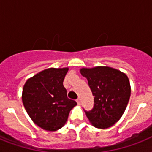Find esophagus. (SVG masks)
<instances>
[{
  "label": "esophagus",
  "mask_w": 152,
  "mask_h": 152,
  "mask_svg": "<svg viewBox=\"0 0 152 152\" xmlns=\"http://www.w3.org/2000/svg\"><path fill=\"white\" fill-rule=\"evenodd\" d=\"M76 102H77V104H78V105H80V99H76Z\"/></svg>",
  "instance_id": "obj_1"
}]
</instances>
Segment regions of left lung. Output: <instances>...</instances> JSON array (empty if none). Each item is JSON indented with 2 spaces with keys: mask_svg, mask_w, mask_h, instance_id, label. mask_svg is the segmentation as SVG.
Returning <instances> with one entry per match:
<instances>
[{
  "mask_svg": "<svg viewBox=\"0 0 152 152\" xmlns=\"http://www.w3.org/2000/svg\"><path fill=\"white\" fill-rule=\"evenodd\" d=\"M81 75L87 78L94 97V107L85 111L93 126L107 129L121 118L131 94L129 80L122 72L108 66L83 68Z\"/></svg>",
  "mask_w": 152,
  "mask_h": 152,
  "instance_id": "1",
  "label": "left lung"
}]
</instances>
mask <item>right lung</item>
I'll list each match as a JSON object with an SVG mask.
<instances>
[{"mask_svg": "<svg viewBox=\"0 0 152 152\" xmlns=\"http://www.w3.org/2000/svg\"><path fill=\"white\" fill-rule=\"evenodd\" d=\"M69 68H50L25 83L22 93L24 108L33 122L46 131H57L64 125L76 102L67 97L63 85Z\"/></svg>", "mask_w": 152, "mask_h": 152, "instance_id": "1", "label": "right lung"}]
</instances>
